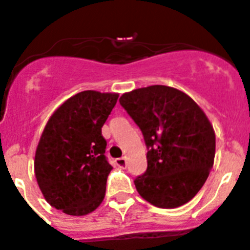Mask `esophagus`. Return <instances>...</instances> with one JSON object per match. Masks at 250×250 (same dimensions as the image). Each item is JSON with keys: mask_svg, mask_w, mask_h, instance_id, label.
<instances>
[{"mask_svg": "<svg viewBox=\"0 0 250 250\" xmlns=\"http://www.w3.org/2000/svg\"><path fill=\"white\" fill-rule=\"evenodd\" d=\"M115 163H116V165H118L119 167H126V160H125V158H118L115 160Z\"/></svg>", "mask_w": 250, "mask_h": 250, "instance_id": "34e87169", "label": "esophagus"}]
</instances>
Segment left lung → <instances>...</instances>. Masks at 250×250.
Segmentation results:
<instances>
[{
    "label": "left lung",
    "mask_w": 250,
    "mask_h": 250,
    "mask_svg": "<svg viewBox=\"0 0 250 250\" xmlns=\"http://www.w3.org/2000/svg\"><path fill=\"white\" fill-rule=\"evenodd\" d=\"M120 105L143 132L147 167L136 190L158 208H178L202 189L215 156V134L187 94L164 85L124 94Z\"/></svg>",
    "instance_id": "8db88e82"
}]
</instances>
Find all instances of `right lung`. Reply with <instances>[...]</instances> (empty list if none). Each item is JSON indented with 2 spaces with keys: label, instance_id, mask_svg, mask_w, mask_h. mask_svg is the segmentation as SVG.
Wrapping results in <instances>:
<instances>
[{
  "label": "right lung",
  "instance_id": "right-lung-1",
  "mask_svg": "<svg viewBox=\"0 0 250 250\" xmlns=\"http://www.w3.org/2000/svg\"><path fill=\"white\" fill-rule=\"evenodd\" d=\"M118 94L87 90L60 106L46 124L35 155L37 184L51 207L86 215L104 200L112 167L101 127Z\"/></svg>",
  "mask_w": 250,
  "mask_h": 250
}]
</instances>
